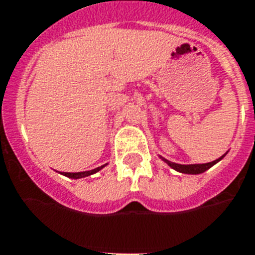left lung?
I'll return each instance as SVG.
<instances>
[{
    "instance_id": "1",
    "label": "left lung",
    "mask_w": 255,
    "mask_h": 255,
    "mask_svg": "<svg viewBox=\"0 0 255 255\" xmlns=\"http://www.w3.org/2000/svg\"><path fill=\"white\" fill-rule=\"evenodd\" d=\"M227 154V152H226ZM226 154H223L221 158L216 159L213 161H209V163H203V164H178V163H173V161H169L168 159L163 158L161 155H159V158L161 160L167 163L172 169L177 170V172H180V173H185V174H200V173H204L205 170H208L209 168L213 167L214 164H217L218 161L222 160L223 158L226 156Z\"/></svg>"
}]
</instances>
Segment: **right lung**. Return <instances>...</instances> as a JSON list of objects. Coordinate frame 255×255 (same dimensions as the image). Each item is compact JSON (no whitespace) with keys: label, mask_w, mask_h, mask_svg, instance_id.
Returning a JSON list of instances; mask_svg holds the SVG:
<instances>
[{"label":"right lung","mask_w":255,"mask_h":255,"mask_svg":"<svg viewBox=\"0 0 255 255\" xmlns=\"http://www.w3.org/2000/svg\"><path fill=\"white\" fill-rule=\"evenodd\" d=\"M106 165H108V163H106V164H104V165H101V167L95 168V169H92V170H85V172H77V173H69V172H61L60 174H63V176H65V177H69V178H73V180H78V178H85V177L92 176V174L97 173L99 170H101L104 167H106Z\"/></svg>","instance_id":"obj_1"}]
</instances>
